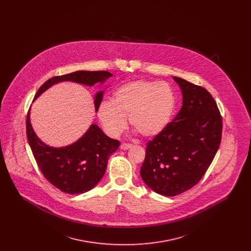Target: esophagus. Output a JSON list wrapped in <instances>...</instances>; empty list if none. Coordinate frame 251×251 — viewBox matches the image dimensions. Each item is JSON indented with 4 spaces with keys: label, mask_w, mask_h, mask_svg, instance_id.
Here are the masks:
<instances>
[{
    "label": "esophagus",
    "mask_w": 251,
    "mask_h": 251,
    "mask_svg": "<svg viewBox=\"0 0 251 251\" xmlns=\"http://www.w3.org/2000/svg\"><path fill=\"white\" fill-rule=\"evenodd\" d=\"M131 147H132L131 144L123 143L120 145V149L123 151H127V150L131 149Z\"/></svg>",
    "instance_id": "1"
}]
</instances>
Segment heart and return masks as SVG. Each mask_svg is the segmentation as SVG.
Instances as JSON below:
<instances>
[{
	"instance_id": "b5f03b06",
	"label": "heart",
	"mask_w": 251,
	"mask_h": 251,
	"mask_svg": "<svg viewBox=\"0 0 251 251\" xmlns=\"http://www.w3.org/2000/svg\"><path fill=\"white\" fill-rule=\"evenodd\" d=\"M176 105L172 87L165 82L137 80L123 84L112 101H103L98 117L109 135L118 136L127 128V120L142 136L153 138L169 125Z\"/></svg>"
}]
</instances>
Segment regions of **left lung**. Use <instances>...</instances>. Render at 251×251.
I'll use <instances>...</instances> for the list:
<instances>
[{
    "label": "left lung",
    "mask_w": 251,
    "mask_h": 251,
    "mask_svg": "<svg viewBox=\"0 0 251 251\" xmlns=\"http://www.w3.org/2000/svg\"><path fill=\"white\" fill-rule=\"evenodd\" d=\"M182 106L167 129L150 140L140 169L144 182L157 194L173 197L196 185L219 148L222 118L214 98L201 86L173 77Z\"/></svg>",
    "instance_id": "left-lung-1"
}]
</instances>
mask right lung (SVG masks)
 <instances>
[{
    "label": "right lung",
    "instance_id": "add662e5",
    "mask_svg": "<svg viewBox=\"0 0 251 251\" xmlns=\"http://www.w3.org/2000/svg\"><path fill=\"white\" fill-rule=\"evenodd\" d=\"M111 76L110 72L103 71H79L55 76L39 87L35 100L51 85L60 82L72 81L93 86L97 83L103 84ZM102 96L103 91L96 94V112L101 102ZM26 133L36 164L43 176L53 186L70 195H79L92 189L103 177L109 156L120 147L119 140L108 137L96 124H92L84 135L72 145L61 148L50 147L42 142L33 130L30 110L26 119Z\"/></svg>",
    "mask_w": 251,
    "mask_h": 251
}]
</instances>
